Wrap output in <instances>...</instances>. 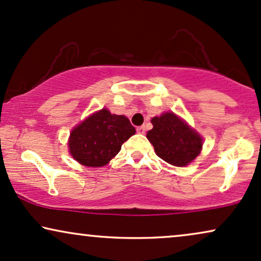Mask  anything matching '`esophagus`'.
<instances>
[{"label": "esophagus", "mask_w": 261, "mask_h": 261, "mask_svg": "<svg viewBox=\"0 0 261 261\" xmlns=\"http://www.w3.org/2000/svg\"><path fill=\"white\" fill-rule=\"evenodd\" d=\"M137 134H140V135L146 134V127H144V126H138L137 127Z\"/></svg>", "instance_id": "34e87169"}]
</instances>
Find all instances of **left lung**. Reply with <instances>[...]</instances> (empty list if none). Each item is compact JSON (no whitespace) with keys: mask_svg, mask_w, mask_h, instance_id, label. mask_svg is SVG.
<instances>
[{"mask_svg":"<svg viewBox=\"0 0 261 261\" xmlns=\"http://www.w3.org/2000/svg\"><path fill=\"white\" fill-rule=\"evenodd\" d=\"M153 128L147 138L153 144L155 153L173 166H187L202 149V138L194 128L172 112L154 117Z\"/></svg>","mask_w":261,"mask_h":261,"instance_id":"obj_1","label":"left lung"}]
</instances>
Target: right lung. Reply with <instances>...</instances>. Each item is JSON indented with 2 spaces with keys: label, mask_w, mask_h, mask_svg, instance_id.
<instances>
[{
  "label": "right lung",
  "mask_w": 261,
  "mask_h": 261,
  "mask_svg": "<svg viewBox=\"0 0 261 261\" xmlns=\"http://www.w3.org/2000/svg\"><path fill=\"white\" fill-rule=\"evenodd\" d=\"M135 133L136 128L126 117L102 108L72 130L68 148L79 164L102 167L119 153L121 144Z\"/></svg>",
  "instance_id": "right-lung-1"
}]
</instances>
